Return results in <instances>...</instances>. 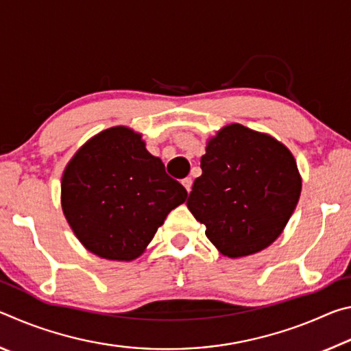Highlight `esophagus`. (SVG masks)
<instances>
[{
	"label": "esophagus",
	"instance_id": "obj_1",
	"mask_svg": "<svg viewBox=\"0 0 351 351\" xmlns=\"http://www.w3.org/2000/svg\"><path fill=\"white\" fill-rule=\"evenodd\" d=\"M182 182V186L184 187H186V190H187V192H190V190H192V184H193V181H192V178H184V180L181 181Z\"/></svg>",
	"mask_w": 351,
	"mask_h": 351
}]
</instances>
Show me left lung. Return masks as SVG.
<instances>
[{
	"instance_id": "left-lung-1",
	"label": "left lung",
	"mask_w": 351,
	"mask_h": 351,
	"mask_svg": "<svg viewBox=\"0 0 351 351\" xmlns=\"http://www.w3.org/2000/svg\"><path fill=\"white\" fill-rule=\"evenodd\" d=\"M201 170L187 207L219 252L246 257L280 237L302 192V176L287 145L230 123L207 141Z\"/></svg>"
}]
</instances>
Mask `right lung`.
I'll return each mask as SVG.
<instances>
[{
    "mask_svg": "<svg viewBox=\"0 0 351 351\" xmlns=\"http://www.w3.org/2000/svg\"><path fill=\"white\" fill-rule=\"evenodd\" d=\"M186 198L142 134L123 125L86 141L62 176L64 218L82 245L106 260L138 258Z\"/></svg>",
    "mask_w": 351,
    "mask_h": 351,
    "instance_id": "1",
    "label": "right lung"
}]
</instances>
